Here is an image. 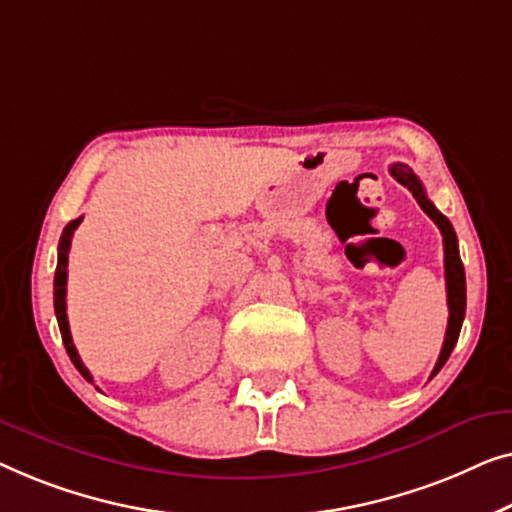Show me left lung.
<instances>
[{
    "instance_id": "obj_1",
    "label": "left lung",
    "mask_w": 512,
    "mask_h": 512,
    "mask_svg": "<svg viewBox=\"0 0 512 512\" xmlns=\"http://www.w3.org/2000/svg\"><path fill=\"white\" fill-rule=\"evenodd\" d=\"M390 174L397 178V181L408 187L413 192V197L424 213L429 215L431 220L436 222V227L441 229L443 234V255H445V287H448V308H450V318H448V329H445V341L441 348V355H438V362L431 371V378L436 376L438 371L443 369V364L448 362L452 348H455L459 331H462V322H464V313H466V276H464V264L462 257H459V246H457V234L452 229L450 220L438 211V208L431 204L427 192H424V185L420 183L413 171H410L406 164H392Z\"/></svg>"
}]
</instances>
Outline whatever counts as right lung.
<instances>
[{"label": "right lung", "instance_id": "obj_1", "mask_svg": "<svg viewBox=\"0 0 512 512\" xmlns=\"http://www.w3.org/2000/svg\"><path fill=\"white\" fill-rule=\"evenodd\" d=\"M83 218H76L71 220L67 227H64V232L60 236V246H57V269H55V315H57V325H60V334H62V343L64 348H67V355L71 362L78 371H81V376L92 383V376L90 371L85 369V364L81 362V357H78L76 352V345L71 341V331H69V320H67V264H69V248H71V236H74L76 227L81 225Z\"/></svg>", "mask_w": 512, "mask_h": 512}]
</instances>
